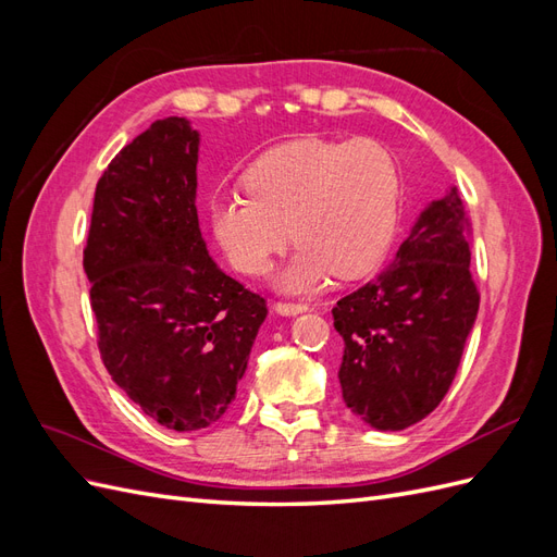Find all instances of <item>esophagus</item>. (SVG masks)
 Masks as SVG:
<instances>
[{
    "instance_id": "1",
    "label": "esophagus",
    "mask_w": 557,
    "mask_h": 557,
    "mask_svg": "<svg viewBox=\"0 0 557 557\" xmlns=\"http://www.w3.org/2000/svg\"><path fill=\"white\" fill-rule=\"evenodd\" d=\"M274 309L281 315H299V313H307L309 311L307 305H288V301H278Z\"/></svg>"
}]
</instances>
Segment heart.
Here are the masks:
<instances>
[{
  "instance_id": "obj_1",
  "label": "heart",
  "mask_w": 557,
  "mask_h": 557,
  "mask_svg": "<svg viewBox=\"0 0 557 557\" xmlns=\"http://www.w3.org/2000/svg\"><path fill=\"white\" fill-rule=\"evenodd\" d=\"M244 190L211 201L213 237L250 276L264 274L293 237L297 250L276 278L285 293H315L332 274H369L399 221L397 162L374 139L281 144L248 166Z\"/></svg>"
}]
</instances>
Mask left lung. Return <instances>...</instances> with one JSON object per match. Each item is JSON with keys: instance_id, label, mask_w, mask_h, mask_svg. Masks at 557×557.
Segmentation results:
<instances>
[{"instance_id": "obj_1", "label": "left lung", "mask_w": 557, "mask_h": 557, "mask_svg": "<svg viewBox=\"0 0 557 557\" xmlns=\"http://www.w3.org/2000/svg\"><path fill=\"white\" fill-rule=\"evenodd\" d=\"M469 264L467 215L450 185L420 211L393 264L336 301L342 395L369 428L407 430L448 393L479 313Z\"/></svg>"}]
</instances>
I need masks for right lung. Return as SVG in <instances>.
Listing matches in <instances>:
<instances>
[{
  "mask_svg": "<svg viewBox=\"0 0 557 557\" xmlns=\"http://www.w3.org/2000/svg\"><path fill=\"white\" fill-rule=\"evenodd\" d=\"M199 132L156 121L95 190L83 267L111 379L160 425L205 430L237 397L264 299L213 262L197 218Z\"/></svg>",
  "mask_w": 557,
  "mask_h": 557,
  "instance_id": "right-lung-1",
  "label": "right lung"
}]
</instances>
